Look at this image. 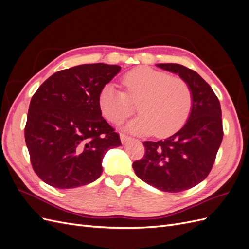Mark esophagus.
<instances>
[{"instance_id":"obj_1","label":"esophagus","mask_w":249,"mask_h":249,"mask_svg":"<svg viewBox=\"0 0 249 249\" xmlns=\"http://www.w3.org/2000/svg\"><path fill=\"white\" fill-rule=\"evenodd\" d=\"M130 139H131V137L127 136V135H125V134H124V133L120 134V140H122L123 143H126Z\"/></svg>"}]
</instances>
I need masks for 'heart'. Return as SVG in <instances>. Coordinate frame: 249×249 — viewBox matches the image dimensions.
I'll use <instances>...</instances> for the list:
<instances>
[{
  "mask_svg": "<svg viewBox=\"0 0 249 249\" xmlns=\"http://www.w3.org/2000/svg\"><path fill=\"white\" fill-rule=\"evenodd\" d=\"M125 92L106 85L100 92L99 106L109 122L119 124L130 117L138 104L140 115L126 125L136 134L165 137L177 132L189 117L193 94L180 77L149 67H136L123 77Z\"/></svg>",
  "mask_w": 249,
  "mask_h": 249,
  "instance_id": "obj_1",
  "label": "heart"
}]
</instances>
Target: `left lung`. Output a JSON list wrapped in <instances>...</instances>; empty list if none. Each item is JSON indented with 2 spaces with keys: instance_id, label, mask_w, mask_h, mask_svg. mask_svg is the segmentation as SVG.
<instances>
[{
  "instance_id": "obj_1",
  "label": "left lung",
  "mask_w": 249,
  "mask_h": 249,
  "mask_svg": "<svg viewBox=\"0 0 249 249\" xmlns=\"http://www.w3.org/2000/svg\"><path fill=\"white\" fill-rule=\"evenodd\" d=\"M178 73L190 85L193 105L185 125L160 141H144L142 159L133 163L143 182L165 192L190 189L205 179L213 167L223 138L220 103L199 74L177 63L158 64Z\"/></svg>"
}]
</instances>
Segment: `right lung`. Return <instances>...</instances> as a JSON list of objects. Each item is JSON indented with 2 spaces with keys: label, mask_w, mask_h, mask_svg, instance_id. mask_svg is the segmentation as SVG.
I'll list each match as a JSON object with an SVG mask.
<instances>
[{
  "label": "right lung",
  "mask_w": 249,
  "mask_h": 249,
  "mask_svg": "<svg viewBox=\"0 0 249 249\" xmlns=\"http://www.w3.org/2000/svg\"><path fill=\"white\" fill-rule=\"evenodd\" d=\"M120 69L95 63L59 71L32 96L25 140L44 183L59 189L92 183L102 175L107 150L122 145L99 106L101 90Z\"/></svg>",
  "instance_id": "add662e5"
}]
</instances>
